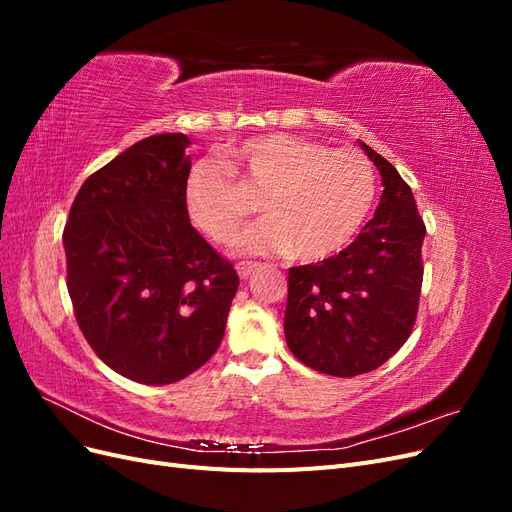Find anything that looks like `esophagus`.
<instances>
[{"instance_id": "34e87169", "label": "esophagus", "mask_w": 512, "mask_h": 512, "mask_svg": "<svg viewBox=\"0 0 512 512\" xmlns=\"http://www.w3.org/2000/svg\"><path fill=\"white\" fill-rule=\"evenodd\" d=\"M254 271H256V265H252V262H241V265H237V273L241 280H250Z\"/></svg>"}]
</instances>
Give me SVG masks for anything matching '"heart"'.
I'll return each instance as SVG.
<instances>
[{
  "mask_svg": "<svg viewBox=\"0 0 512 512\" xmlns=\"http://www.w3.org/2000/svg\"><path fill=\"white\" fill-rule=\"evenodd\" d=\"M230 164L241 186L226 168L198 162L185 179L183 205L203 235L228 243L252 211L245 190L265 196L267 220L241 237V254L290 252L299 262L324 260L356 237L374 205V168L356 149L265 134L232 149Z\"/></svg>",
  "mask_w": 512,
  "mask_h": 512,
  "instance_id": "heart-1",
  "label": "heart"
}]
</instances>
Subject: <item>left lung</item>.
<instances>
[{
  "instance_id": "8db88e82",
  "label": "left lung",
  "mask_w": 512,
  "mask_h": 512,
  "mask_svg": "<svg viewBox=\"0 0 512 512\" xmlns=\"http://www.w3.org/2000/svg\"><path fill=\"white\" fill-rule=\"evenodd\" d=\"M359 145L382 177L374 218L337 256L288 271L286 344L303 365L337 378L374 371L406 344L423 284L425 224L410 185Z\"/></svg>"
}]
</instances>
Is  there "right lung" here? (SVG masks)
Listing matches in <instances>:
<instances>
[{
    "instance_id": "1",
    "label": "right lung",
    "mask_w": 512,
    "mask_h": 512,
    "mask_svg": "<svg viewBox=\"0 0 512 512\" xmlns=\"http://www.w3.org/2000/svg\"><path fill=\"white\" fill-rule=\"evenodd\" d=\"M185 134L138 141L76 194L64 247L76 322L108 367L173 384L218 350L239 275L198 235L183 205Z\"/></svg>"
}]
</instances>
